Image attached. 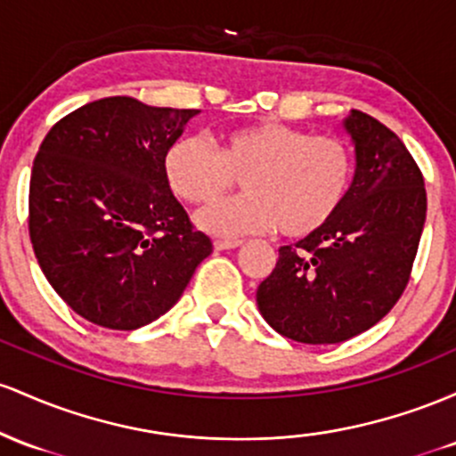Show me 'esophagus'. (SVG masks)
Here are the masks:
<instances>
[{"label":"esophagus","mask_w":456,"mask_h":456,"mask_svg":"<svg viewBox=\"0 0 456 456\" xmlns=\"http://www.w3.org/2000/svg\"><path fill=\"white\" fill-rule=\"evenodd\" d=\"M215 249H234V248H241L243 241H237V239H226V241H215Z\"/></svg>","instance_id":"34e87169"}]
</instances>
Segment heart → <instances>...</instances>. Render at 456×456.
<instances>
[{
    "label": "heart",
    "instance_id": "obj_1",
    "mask_svg": "<svg viewBox=\"0 0 456 456\" xmlns=\"http://www.w3.org/2000/svg\"><path fill=\"white\" fill-rule=\"evenodd\" d=\"M167 185L189 204L211 202L243 176V196L208 204L198 226L217 237L267 232L308 237L334 217L351 185L353 159L338 137L310 135L282 122L224 133L217 151L181 137L163 159Z\"/></svg>",
    "mask_w": 456,
    "mask_h": 456
}]
</instances>
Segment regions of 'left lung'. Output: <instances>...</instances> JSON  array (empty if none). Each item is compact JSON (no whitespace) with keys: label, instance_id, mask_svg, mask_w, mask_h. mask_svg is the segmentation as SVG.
<instances>
[{"label":"left lung","instance_id":"1","mask_svg":"<svg viewBox=\"0 0 456 456\" xmlns=\"http://www.w3.org/2000/svg\"><path fill=\"white\" fill-rule=\"evenodd\" d=\"M355 152L349 191L323 228L282 245L256 290L260 314L304 345H336L379 323L403 295L427 219L420 167L364 111L342 120Z\"/></svg>","mask_w":456,"mask_h":456}]
</instances>
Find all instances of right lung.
Wrapping results in <instances>:
<instances>
[{
	"instance_id": "right-lung-1",
	"label": "right lung",
	"mask_w": 456,
	"mask_h": 456,
	"mask_svg": "<svg viewBox=\"0 0 456 456\" xmlns=\"http://www.w3.org/2000/svg\"><path fill=\"white\" fill-rule=\"evenodd\" d=\"M198 114L110 96L64 116L40 144L29 239L55 293L90 323H152L213 252L163 172L167 148Z\"/></svg>"
}]
</instances>
